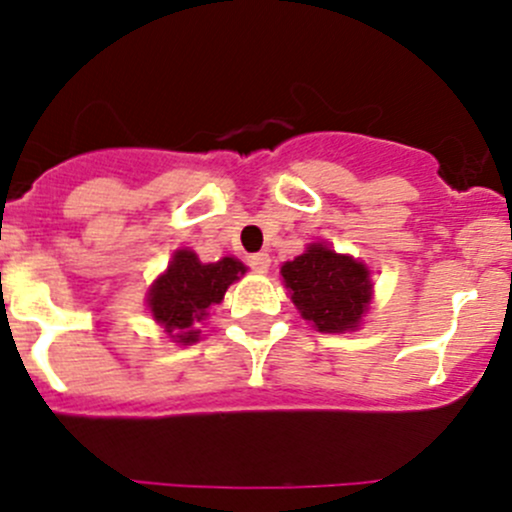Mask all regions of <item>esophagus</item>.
Returning <instances> with one entry per match:
<instances>
[{"instance_id":"1","label":"esophagus","mask_w":512,"mask_h":512,"mask_svg":"<svg viewBox=\"0 0 512 512\" xmlns=\"http://www.w3.org/2000/svg\"><path fill=\"white\" fill-rule=\"evenodd\" d=\"M249 266L251 268H254V271H268V266H271V256H268V254H263V251H261V254H251L249 256Z\"/></svg>"}]
</instances>
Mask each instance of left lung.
<instances>
[{
  "mask_svg": "<svg viewBox=\"0 0 512 512\" xmlns=\"http://www.w3.org/2000/svg\"><path fill=\"white\" fill-rule=\"evenodd\" d=\"M281 276L301 316L323 333L356 331L373 298L366 263L323 244L283 263Z\"/></svg>",
  "mask_w": 512,
  "mask_h": 512,
  "instance_id": "1",
  "label": "left lung"
}]
</instances>
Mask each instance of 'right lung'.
Here are the masks:
<instances>
[{"instance_id":"right-lung-1","label":"right lung","mask_w":512,"mask_h":512,"mask_svg":"<svg viewBox=\"0 0 512 512\" xmlns=\"http://www.w3.org/2000/svg\"><path fill=\"white\" fill-rule=\"evenodd\" d=\"M246 266L239 258H221L216 263H201L189 249H179L169 268L151 283L146 303L166 336L176 343L199 341V323L209 316L214 303L224 301L226 288L239 281Z\"/></svg>"}]
</instances>
